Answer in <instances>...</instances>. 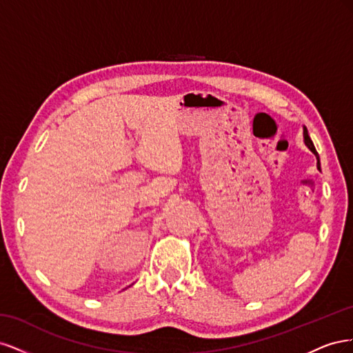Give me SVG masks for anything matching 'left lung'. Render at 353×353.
I'll use <instances>...</instances> for the list:
<instances>
[{
    "mask_svg": "<svg viewBox=\"0 0 353 353\" xmlns=\"http://www.w3.org/2000/svg\"><path fill=\"white\" fill-rule=\"evenodd\" d=\"M303 138H305V144L307 145L309 150H311V152L316 156V160H318V169H319V157H318V153H316V150H315V145H314V143H312V140H311V137H309L306 128H303Z\"/></svg>",
    "mask_w": 353,
    "mask_h": 353,
    "instance_id": "left-lung-1",
    "label": "left lung"
}]
</instances>
